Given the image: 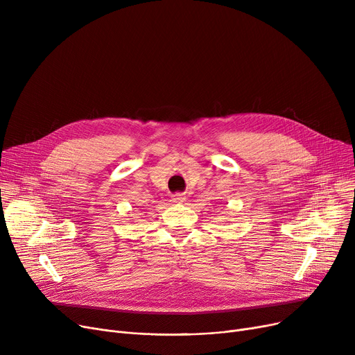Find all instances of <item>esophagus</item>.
I'll list each match as a JSON object with an SVG mask.
<instances>
[{"label": "esophagus", "instance_id": "esophagus-1", "mask_svg": "<svg viewBox=\"0 0 355 355\" xmlns=\"http://www.w3.org/2000/svg\"><path fill=\"white\" fill-rule=\"evenodd\" d=\"M184 200H185V196L182 193H175V194H173V198H171V201H174V202H182Z\"/></svg>", "mask_w": 355, "mask_h": 355}]
</instances>
